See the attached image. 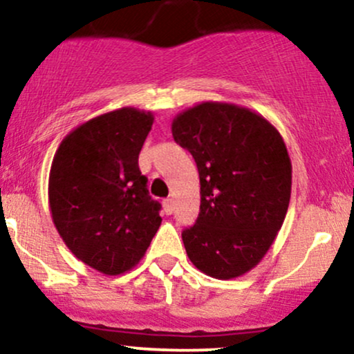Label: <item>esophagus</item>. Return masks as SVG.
<instances>
[{
    "label": "esophagus",
    "instance_id": "esophagus-1",
    "mask_svg": "<svg viewBox=\"0 0 354 354\" xmlns=\"http://www.w3.org/2000/svg\"><path fill=\"white\" fill-rule=\"evenodd\" d=\"M163 208H165V213L166 214H171L174 211V201L171 198H168V200L163 201Z\"/></svg>",
    "mask_w": 354,
    "mask_h": 354
}]
</instances>
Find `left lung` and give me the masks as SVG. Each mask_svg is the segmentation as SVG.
I'll list each match as a JSON object with an SVG mask.
<instances>
[{
	"instance_id": "obj_1",
	"label": "left lung",
	"mask_w": 354,
	"mask_h": 354,
	"mask_svg": "<svg viewBox=\"0 0 354 354\" xmlns=\"http://www.w3.org/2000/svg\"><path fill=\"white\" fill-rule=\"evenodd\" d=\"M171 131L200 173V214L181 233L188 258L211 278H238L261 261L286 216V145L263 116L213 101L180 113Z\"/></svg>"
}]
</instances>
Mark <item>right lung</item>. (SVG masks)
<instances>
[{
  "label": "right lung",
  "mask_w": 354,
  "mask_h": 354,
  "mask_svg": "<svg viewBox=\"0 0 354 354\" xmlns=\"http://www.w3.org/2000/svg\"><path fill=\"white\" fill-rule=\"evenodd\" d=\"M153 120L136 108L96 116L73 129L53 158V223L71 253L104 274L138 265L161 225V205L138 166Z\"/></svg>",
  "instance_id": "right-lung-1"
}]
</instances>
